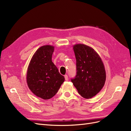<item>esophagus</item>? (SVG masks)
<instances>
[{
    "instance_id": "1",
    "label": "esophagus",
    "mask_w": 131,
    "mask_h": 131,
    "mask_svg": "<svg viewBox=\"0 0 131 131\" xmlns=\"http://www.w3.org/2000/svg\"><path fill=\"white\" fill-rule=\"evenodd\" d=\"M64 78H65V80L66 81H67V80H68V75H64Z\"/></svg>"
}]
</instances>
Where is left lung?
Returning a JSON list of instances; mask_svg holds the SVG:
<instances>
[{"mask_svg":"<svg viewBox=\"0 0 131 131\" xmlns=\"http://www.w3.org/2000/svg\"><path fill=\"white\" fill-rule=\"evenodd\" d=\"M77 61V74L71 79L79 94L86 99L94 97L104 86L106 74L104 66L98 53L84 44L73 46Z\"/></svg>","mask_w":131,"mask_h":131,"instance_id":"left-lung-1","label":"left lung"}]
</instances>
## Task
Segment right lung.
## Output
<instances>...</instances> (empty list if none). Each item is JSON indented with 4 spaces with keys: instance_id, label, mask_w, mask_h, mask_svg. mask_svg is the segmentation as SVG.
Wrapping results in <instances>:
<instances>
[{
    "instance_id": "right-lung-1",
    "label": "right lung",
    "mask_w": 131,
    "mask_h": 131,
    "mask_svg": "<svg viewBox=\"0 0 131 131\" xmlns=\"http://www.w3.org/2000/svg\"><path fill=\"white\" fill-rule=\"evenodd\" d=\"M53 51L52 46L40 47L34 54L28 68V88L35 96L43 100L53 97L65 80L52 62Z\"/></svg>"
}]
</instances>
